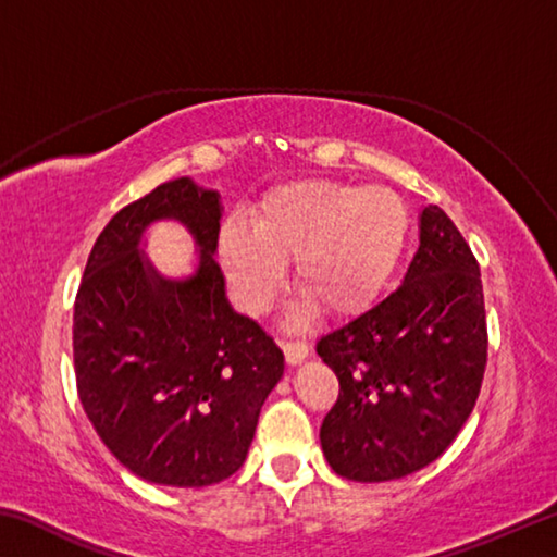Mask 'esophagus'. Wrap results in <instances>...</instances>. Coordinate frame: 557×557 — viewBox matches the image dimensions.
<instances>
[{"label": "esophagus", "mask_w": 557, "mask_h": 557, "mask_svg": "<svg viewBox=\"0 0 557 557\" xmlns=\"http://www.w3.org/2000/svg\"><path fill=\"white\" fill-rule=\"evenodd\" d=\"M282 348H285V358H287L289 366H297L309 356L307 342H299V338H289V342H285V346H282Z\"/></svg>", "instance_id": "1"}]
</instances>
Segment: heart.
Wrapping results in <instances>:
<instances>
[{
    "mask_svg": "<svg viewBox=\"0 0 557 557\" xmlns=\"http://www.w3.org/2000/svg\"><path fill=\"white\" fill-rule=\"evenodd\" d=\"M405 235L408 209L391 188L301 182L270 196L252 231L225 223L219 256L245 307L265 305L295 262L299 295L317 312L346 317L385 285Z\"/></svg>",
    "mask_w": 557,
    "mask_h": 557,
    "instance_id": "obj_1",
    "label": "heart"
}]
</instances>
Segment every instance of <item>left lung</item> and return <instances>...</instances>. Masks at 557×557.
Here are the masks:
<instances>
[{"mask_svg":"<svg viewBox=\"0 0 557 557\" xmlns=\"http://www.w3.org/2000/svg\"><path fill=\"white\" fill-rule=\"evenodd\" d=\"M486 346L479 262L449 215L425 206L403 285L317 342L338 379L319 430L329 467L375 484L435 461L474 410Z\"/></svg>","mask_w":557,"mask_h":557,"instance_id":"1","label":"left lung"}]
</instances>
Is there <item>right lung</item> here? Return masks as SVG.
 I'll return each instance as SVG.
<instances>
[{"instance_id": "right-lung-1", "label": "right lung", "mask_w": 557, "mask_h": 557, "mask_svg": "<svg viewBox=\"0 0 557 557\" xmlns=\"http://www.w3.org/2000/svg\"><path fill=\"white\" fill-rule=\"evenodd\" d=\"M200 245L194 276L169 281L138 250L154 220ZM221 196L182 176L112 215L92 245L73 312L78 395L106 447L152 484L199 488L243 467L285 356L233 312L215 262Z\"/></svg>"}]
</instances>
